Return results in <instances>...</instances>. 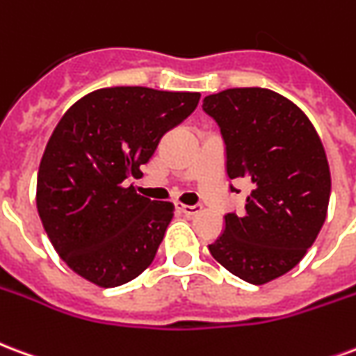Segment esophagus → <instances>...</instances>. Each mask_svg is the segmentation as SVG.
Segmentation results:
<instances>
[{
  "instance_id": "34e87169",
  "label": "esophagus",
  "mask_w": 356,
  "mask_h": 356,
  "mask_svg": "<svg viewBox=\"0 0 356 356\" xmlns=\"http://www.w3.org/2000/svg\"><path fill=\"white\" fill-rule=\"evenodd\" d=\"M177 209L181 211V213H185V216L193 217L196 216L198 211H200V206H185V204H177Z\"/></svg>"
}]
</instances>
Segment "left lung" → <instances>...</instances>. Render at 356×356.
I'll return each mask as SVG.
<instances>
[{
	"label": "left lung",
	"mask_w": 356,
	"mask_h": 356,
	"mask_svg": "<svg viewBox=\"0 0 356 356\" xmlns=\"http://www.w3.org/2000/svg\"><path fill=\"white\" fill-rule=\"evenodd\" d=\"M204 110L221 127L227 175L252 183L209 254L242 280L267 284L303 259L324 225L332 179L322 140L305 112L270 89H225Z\"/></svg>",
	"instance_id": "1"
}]
</instances>
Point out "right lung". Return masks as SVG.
<instances>
[{"instance_id": "obj_1", "label": "right lung", "mask_w": 356, "mask_h": 356, "mask_svg": "<svg viewBox=\"0 0 356 356\" xmlns=\"http://www.w3.org/2000/svg\"><path fill=\"white\" fill-rule=\"evenodd\" d=\"M198 101L200 93L188 91L104 88L60 118L40 162L35 204L76 275L116 288L154 261L175 208L137 194L129 179Z\"/></svg>"}]
</instances>
